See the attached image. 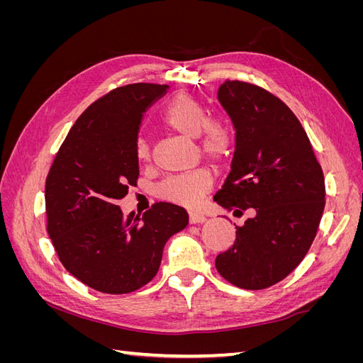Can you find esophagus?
Returning a JSON list of instances; mask_svg holds the SVG:
<instances>
[{
  "label": "esophagus",
  "instance_id": "1",
  "mask_svg": "<svg viewBox=\"0 0 363 363\" xmlns=\"http://www.w3.org/2000/svg\"><path fill=\"white\" fill-rule=\"evenodd\" d=\"M206 221V216L201 212H189V223L191 224H201Z\"/></svg>",
  "mask_w": 363,
  "mask_h": 363
}]
</instances>
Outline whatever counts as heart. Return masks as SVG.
<instances>
[{"label":"heart","instance_id":"heart-1","mask_svg":"<svg viewBox=\"0 0 363 363\" xmlns=\"http://www.w3.org/2000/svg\"><path fill=\"white\" fill-rule=\"evenodd\" d=\"M208 108L189 94H180L167 106L163 123L177 133L196 139L201 155L216 164L227 163L235 155L236 135L233 127L223 119H208ZM139 160L150 159V144L144 136H139L135 144ZM212 174L206 168H199L186 174H177L164 179L157 186L160 199L183 207L199 206L203 196L212 189Z\"/></svg>","mask_w":363,"mask_h":363}]
</instances>
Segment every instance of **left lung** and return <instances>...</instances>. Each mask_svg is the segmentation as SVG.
Here are the masks:
<instances>
[{"label":"left lung","instance_id":"left-lung-1","mask_svg":"<svg viewBox=\"0 0 363 363\" xmlns=\"http://www.w3.org/2000/svg\"><path fill=\"white\" fill-rule=\"evenodd\" d=\"M218 100L236 130L232 171L215 201L252 216L215 267L238 288L265 289L300 265L318 232L325 184L311 140L291 108L256 84L225 80Z\"/></svg>","mask_w":363,"mask_h":363}]
</instances>
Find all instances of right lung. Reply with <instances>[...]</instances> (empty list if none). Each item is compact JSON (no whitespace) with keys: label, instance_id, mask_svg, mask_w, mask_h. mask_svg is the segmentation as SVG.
Returning a JSON list of instances; mask_svg holds the SVG:
<instances>
[{"label":"right lung","instance_id":"right-lung-1","mask_svg":"<svg viewBox=\"0 0 363 363\" xmlns=\"http://www.w3.org/2000/svg\"><path fill=\"white\" fill-rule=\"evenodd\" d=\"M167 89L135 83L98 98L71 127L47 175V232L62 265L95 291L116 295L145 286L167 240L189 223L171 203L152 204L142 216H124L118 206L139 177L142 116Z\"/></svg>","mask_w":363,"mask_h":363}]
</instances>
